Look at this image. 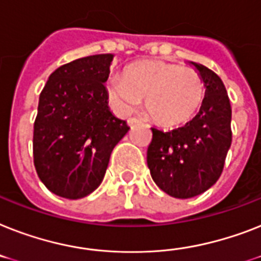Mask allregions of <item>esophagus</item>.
Listing matches in <instances>:
<instances>
[{"instance_id":"obj_1","label":"esophagus","mask_w":261,"mask_h":261,"mask_svg":"<svg viewBox=\"0 0 261 261\" xmlns=\"http://www.w3.org/2000/svg\"><path fill=\"white\" fill-rule=\"evenodd\" d=\"M127 123H128V126L130 127H134L135 124H141L142 123V120L139 119V118H130V119L127 120Z\"/></svg>"}]
</instances>
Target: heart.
I'll return each mask as SVG.
<instances>
[{"label":"heart","instance_id":"heart-1","mask_svg":"<svg viewBox=\"0 0 261 261\" xmlns=\"http://www.w3.org/2000/svg\"><path fill=\"white\" fill-rule=\"evenodd\" d=\"M111 105L130 114L145 99L146 111L155 123L174 127L189 122L202 106L205 84L192 68L165 61L145 60L128 65L123 76L111 77L107 86Z\"/></svg>","mask_w":261,"mask_h":261}]
</instances>
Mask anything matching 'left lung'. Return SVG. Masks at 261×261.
I'll return each instance as SVG.
<instances>
[{
  "label": "left lung",
  "instance_id": "left-lung-1",
  "mask_svg": "<svg viewBox=\"0 0 261 261\" xmlns=\"http://www.w3.org/2000/svg\"><path fill=\"white\" fill-rule=\"evenodd\" d=\"M205 84L200 112L171 131L152 127L147 166L158 188L175 198H192L215 185L232 143V109L225 86L205 65L190 61Z\"/></svg>",
  "mask_w": 261,
  "mask_h": 261
}]
</instances>
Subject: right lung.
<instances>
[{
  "label": "right lung",
  "instance_id": "add662e5",
  "mask_svg": "<svg viewBox=\"0 0 261 261\" xmlns=\"http://www.w3.org/2000/svg\"><path fill=\"white\" fill-rule=\"evenodd\" d=\"M114 55L73 60L52 72L39 99L33 162L41 182L56 196L77 200L100 185L126 120L109 107L105 83Z\"/></svg>",
  "mask_w": 261,
  "mask_h": 261
}]
</instances>
